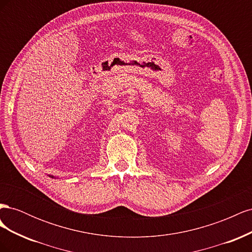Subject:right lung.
Listing matches in <instances>:
<instances>
[{
  "label": "right lung",
  "mask_w": 252,
  "mask_h": 252,
  "mask_svg": "<svg viewBox=\"0 0 252 252\" xmlns=\"http://www.w3.org/2000/svg\"><path fill=\"white\" fill-rule=\"evenodd\" d=\"M51 178H53V177H51Z\"/></svg>",
  "instance_id": "obj_1"
}]
</instances>
